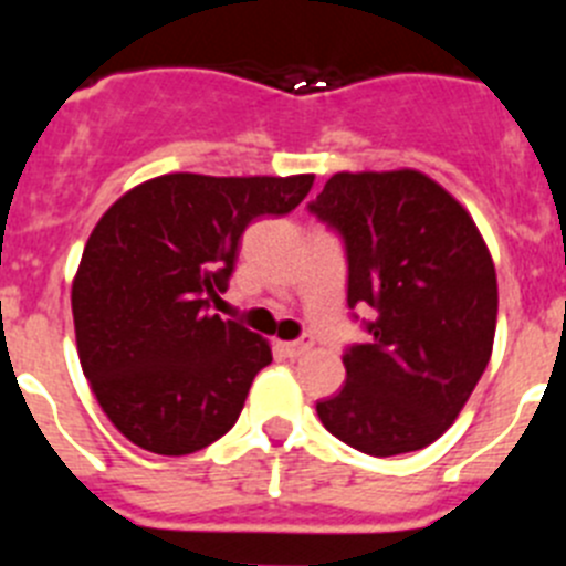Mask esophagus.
<instances>
[{"mask_svg": "<svg viewBox=\"0 0 566 566\" xmlns=\"http://www.w3.org/2000/svg\"><path fill=\"white\" fill-rule=\"evenodd\" d=\"M314 339L312 337H300V339H292V343H280V352L286 354L289 359H297L303 357V354L312 352Z\"/></svg>", "mask_w": 566, "mask_h": 566, "instance_id": "34e87169", "label": "esophagus"}]
</instances>
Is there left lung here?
Segmentation results:
<instances>
[{
	"label": "left lung",
	"instance_id": "1",
	"mask_svg": "<svg viewBox=\"0 0 566 566\" xmlns=\"http://www.w3.org/2000/svg\"><path fill=\"white\" fill-rule=\"evenodd\" d=\"M308 212L343 238L348 308H374L319 422L368 457L437 442L493 352L496 269L468 209L417 169L337 172ZM357 317V314H354Z\"/></svg>",
	"mask_w": 566,
	"mask_h": 566
}]
</instances>
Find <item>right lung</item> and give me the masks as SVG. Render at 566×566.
<instances>
[{
  "instance_id": "obj_1",
  "label": "right lung",
  "mask_w": 566,
  "mask_h": 566,
  "mask_svg": "<svg viewBox=\"0 0 566 566\" xmlns=\"http://www.w3.org/2000/svg\"><path fill=\"white\" fill-rule=\"evenodd\" d=\"M312 184L172 172L102 214L73 280V323L84 377L129 442L184 457L238 422L272 348L209 314V300L227 292L249 223L289 214Z\"/></svg>"
}]
</instances>
